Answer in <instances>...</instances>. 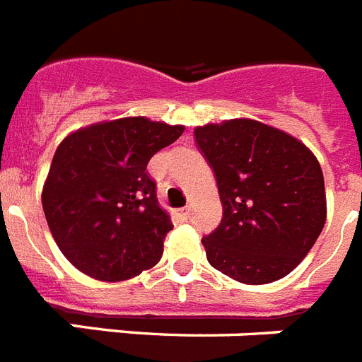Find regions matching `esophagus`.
Listing matches in <instances>:
<instances>
[{
  "mask_svg": "<svg viewBox=\"0 0 362 362\" xmlns=\"http://www.w3.org/2000/svg\"><path fill=\"white\" fill-rule=\"evenodd\" d=\"M177 216H179V218H181V221H183V222L189 221V218H190L189 207H183V209H179V211H177Z\"/></svg>",
  "mask_w": 362,
  "mask_h": 362,
  "instance_id": "1",
  "label": "esophagus"
}]
</instances>
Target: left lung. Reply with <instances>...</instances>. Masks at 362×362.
<instances>
[{
  "instance_id": "left-lung-1",
  "label": "left lung",
  "mask_w": 362,
  "mask_h": 362,
  "mask_svg": "<svg viewBox=\"0 0 362 362\" xmlns=\"http://www.w3.org/2000/svg\"><path fill=\"white\" fill-rule=\"evenodd\" d=\"M216 177L222 221L202 239L207 262L243 284L284 279L303 262L327 218L314 153L274 127L230 119L196 127Z\"/></svg>"
}]
</instances>
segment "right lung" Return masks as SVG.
<instances>
[{
	"label": "right lung",
	"instance_id": "add662e5",
	"mask_svg": "<svg viewBox=\"0 0 362 362\" xmlns=\"http://www.w3.org/2000/svg\"><path fill=\"white\" fill-rule=\"evenodd\" d=\"M183 131L123 117L78 129L59 144L42 209L57 247L78 271L119 282L157 265L173 226L146 168Z\"/></svg>",
	"mask_w": 362,
	"mask_h": 362
}]
</instances>
